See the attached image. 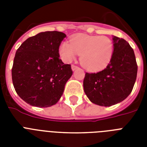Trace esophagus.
Returning <instances> with one entry per match:
<instances>
[{"label":"esophagus","instance_id":"34e87169","mask_svg":"<svg viewBox=\"0 0 147 147\" xmlns=\"http://www.w3.org/2000/svg\"><path fill=\"white\" fill-rule=\"evenodd\" d=\"M77 69H78V67L77 66V65H71V69H72L73 71H75V70Z\"/></svg>","mask_w":147,"mask_h":147}]
</instances>
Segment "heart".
I'll use <instances>...</instances> for the list:
<instances>
[{
  "label": "heart",
  "instance_id": "obj_1",
  "mask_svg": "<svg viewBox=\"0 0 147 147\" xmlns=\"http://www.w3.org/2000/svg\"><path fill=\"white\" fill-rule=\"evenodd\" d=\"M60 55L70 62L80 55V62L88 71H97L109 64L114 53L112 40L106 36L77 34L70 39V43L63 42L59 48Z\"/></svg>",
  "mask_w": 147,
  "mask_h": 147
}]
</instances>
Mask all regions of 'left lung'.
Returning a JSON list of instances; mask_svg holds the SVG:
<instances>
[{"mask_svg":"<svg viewBox=\"0 0 147 147\" xmlns=\"http://www.w3.org/2000/svg\"><path fill=\"white\" fill-rule=\"evenodd\" d=\"M114 53L102 71L85 73L84 91L92 103L109 107L121 102L131 93L137 79L134 52L125 40L114 36Z\"/></svg>","mask_w":147,"mask_h":147,"instance_id":"8db88e82","label":"left lung"}]
</instances>
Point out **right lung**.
I'll return each instance as SVG.
<instances>
[{
  "label": "right lung",
  "mask_w": 147,
  "mask_h": 147,
  "mask_svg": "<svg viewBox=\"0 0 147 147\" xmlns=\"http://www.w3.org/2000/svg\"><path fill=\"white\" fill-rule=\"evenodd\" d=\"M66 35L58 31L38 33L25 40L15 54L12 81L15 91L29 105H55L72 75L71 65L59 59V46Z\"/></svg>",
  "instance_id": "add662e5"
}]
</instances>
